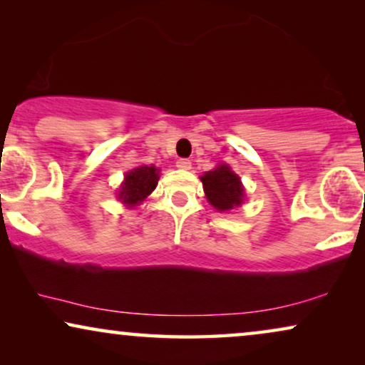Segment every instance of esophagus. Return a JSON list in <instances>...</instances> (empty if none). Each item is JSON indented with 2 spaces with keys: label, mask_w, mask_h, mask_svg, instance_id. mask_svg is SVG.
Segmentation results:
<instances>
[{
  "label": "esophagus",
  "mask_w": 365,
  "mask_h": 365,
  "mask_svg": "<svg viewBox=\"0 0 365 365\" xmlns=\"http://www.w3.org/2000/svg\"><path fill=\"white\" fill-rule=\"evenodd\" d=\"M176 166L179 169H184V171H186V169H191V161H189V159L181 158V159H178V161H176Z\"/></svg>",
  "instance_id": "1"
}]
</instances>
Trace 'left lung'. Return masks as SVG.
Here are the masks:
<instances>
[{
    "instance_id": "1",
    "label": "left lung",
    "mask_w": 365,
    "mask_h": 365,
    "mask_svg": "<svg viewBox=\"0 0 365 365\" xmlns=\"http://www.w3.org/2000/svg\"><path fill=\"white\" fill-rule=\"evenodd\" d=\"M201 181L207 201L217 211H229L242 202L244 187L241 179L226 164L216 168L214 171H207Z\"/></svg>"
}]
</instances>
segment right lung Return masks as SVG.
<instances>
[{
	"instance_id": "1",
	"label": "right lung",
	"mask_w": 365,
	"mask_h": 365,
	"mask_svg": "<svg viewBox=\"0 0 365 365\" xmlns=\"http://www.w3.org/2000/svg\"><path fill=\"white\" fill-rule=\"evenodd\" d=\"M158 169L154 166H141L126 174L118 197L128 206L144 201L158 186Z\"/></svg>"
}]
</instances>
